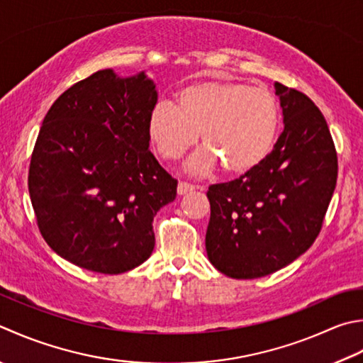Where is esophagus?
Here are the masks:
<instances>
[{
    "label": "esophagus",
    "mask_w": 363,
    "mask_h": 363,
    "mask_svg": "<svg viewBox=\"0 0 363 363\" xmlns=\"http://www.w3.org/2000/svg\"><path fill=\"white\" fill-rule=\"evenodd\" d=\"M196 187L194 186V184H189V182H184V181L177 184V194H179V195H186V194H189V191H194Z\"/></svg>",
    "instance_id": "esophagus-1"
}]
</instances>
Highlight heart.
I'll return each mask as SVG.
<instances>
[{"label": "heart", "instance_id": "b5f03b06", "mask_svg": "<svg viewBox=\"0 0 363 363\" xmlns=\"http://www.w3.org/2000/svg\"><path fill=\"white\" fill-rule=\"evenodd\" d=\"M280 129V108L272 92L240 82L206 80L177 92L176 106L155 105L147 119L149 138L167 160H177L196 143L206 149L189 162V172L204 174L218 163L239 176L271 154Z\"/></svg>", "mask_w": 363, "mask_h": 363}]
</instances>
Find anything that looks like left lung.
<instances>
[{
    "instance_id": "1",
    "label": "left lung",
    "mask_w": 363,
    "mask_h": 363,
    "mask_svg": "<svg viewBox=\"0 0 363 363\" xmlns=\"http://www.w3.org/2000/svg\"><path fill=\"white\" fill-rule=\"evenodd\" d=\"M285 129L272 152L238 179L208 190V258L231 279H259L313 245L337 186L338 159L321 110L275 83Z\"/></svg>"
}]
</instances>
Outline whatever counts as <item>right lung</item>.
<instances>
[{
  "label": "right lung",
  "mask_w": 363,
  "mask_h": 363,
  "mask_svg": "<svg viewBox=\"0 0 363 363\" xmlns=\"http://www.w3.org/2000/svg\"><path fill=\"white\" fill-rule=\"evenodd\" d=\"M155 104L145 72L105 69L64 91L44 118L28 189L42 238L78 267L123 274L151 257L154 216L177 189L149 151Z\"/></svg>",
  "instance_id": "add662e5"
}]
</instances>
